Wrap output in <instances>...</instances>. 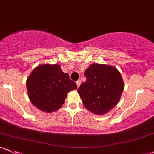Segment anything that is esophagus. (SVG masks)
Here are the masks:
<instances>
[{
	"label": "esophagus",
	"instance_id": "obj_1",
	"mask_svg": "<svg viewBox=\"0 0 154 154\" xmlns=\"http://www.w3.org/2000/svg\"><path fill=\"white\" fill-rule=\"evenodd\" d=\"M76 84H77V88H79V87L80 86V85H81V81L80 80H77V82H76Z\"/></svg>",
	"mask_w": 154,
	"mask_h": 154
}]
</instances>
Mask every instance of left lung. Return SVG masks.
<instances>
[{
  "label": "left lung",
  "instance_id": "left-lung-1",
  "mask_svg": "<svg viewBox=\"0 0 154 154\" xmlns=\"http://www.w3.org/2000/svg\"><path fill=\"white\" fill-rule=\"evenodd\" d=\"M87 80L77 92L85 107L97 115L107 113L120 100L124 84L121 75L114 66L92 64L85 70Z\"/></svg>",
  "mask_w": 154,
  "mask_h": 154
}]
</instances>
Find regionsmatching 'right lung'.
<instances>
[{"label":"right lung","mask_w":154,"mask_h":154,"mask_svg":"<svg viewBox=\"0 0 154 154\" xmlns=\"http://www.w3.org/2000/svg\"><path fill=\"white\" fill-rule=\"evenodd\" d=\"M28 95L32 104L47 112L56 111L64 104L66 94L77 89L58 64H44L33 70L26 80Z\"/></svg>","instance_id":"obj_1"}]
</instances>
